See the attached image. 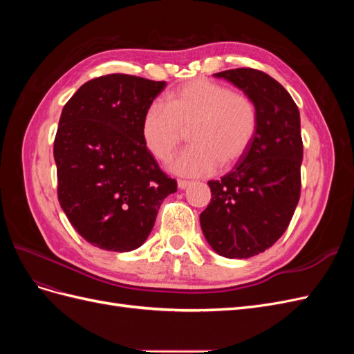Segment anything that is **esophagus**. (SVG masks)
<instances>
[{"label": "esophagus", "mask_w": 354, "mask_h": 354, "mask_svg": "<svg viewBox=\"0 0 354 354\" xmlns=\"http://www.w3.org/2000/svg\"><path fill=\"white\" fill-rule=\"evenodd\" d=\"M177 185H178L180 189H186L190 185V181L189 180H178Z\"/></svg>", "instance_id": "esophagus-1"}]
</instances>
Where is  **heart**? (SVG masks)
Wrapping results in <instances>:
<instances>
[{
	"instance_id": "obj_1",
	"label": "heart",
	"mask_w": 354,
	"mask_h": 354,
	"mask_svg": "<svg viewBox=\"0 0 354 354\" xmlns=\"http://www.w3.org/2000/svg\"><path fill=\"white\" fill-rule=\"evenodd\" d=\"M190 127L194 142L169 160L176 174L198 177L230 168L246 156L259 131V111L248 94L205 78L178 85L167 106L153 100L142 118L143 142L156 159L165 160Z\"/></svg>"
}]
</instances>
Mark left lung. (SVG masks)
<instances>
[{
	"label": "left lung",
	"mask_w": 354,
	"mask_h": 354,
	"mask_svg": "<svg viewBox=\"0 0 354 354\" xmlns=\"http://www.w3.org/2000/svg\"><path fill=\"white\" fill-rule=\"evenodd\" d=\"M214 75L255 102L259 131L248 153L230 173L208 181L212 198L201 212V227L217 254L250 259L282 236L299 201V111L282 85L259 69L238 68Z\"/></svg>",
	"instance_id": "obj_1"
}]
</instances>
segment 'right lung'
I'll return each instance as SVG.
<instances>
[{
	"label": "right lung",
	"mask_w": 354,
	"mask_h": 354,
	"mask_svg": "<svg viewBox=\"0 0 354 354\" xmlns=\"http://www.w3.org/2000/svg\"><path fill=\"white\" fill-rule=\"evenodd\" d=\"M165 84L104 75L81 85L62 111L55 138L59 203L73 229L100 250L138 248L160 203L177 192L142 137L143 113Z\"/></svg>",
	"instance_id": "add662e5"
}]
</instances>
